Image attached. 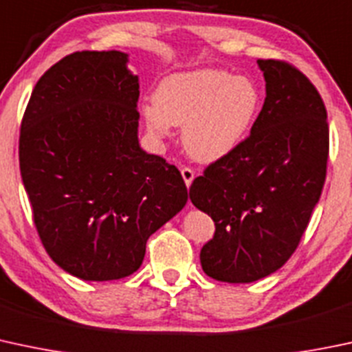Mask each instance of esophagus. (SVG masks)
Listing matches in <instances>:
<instances>
[{
	"mask_svg": "<svg viewBox=\"0 0 352 352\" xmlns=\"http://www.w3.org/2000/svg\"><path fill=\"white\" fill-rule=\"evenodd\" d=\"M180 172H182V177H184V182H186V186L190 187L192 180H194V177H195L194 170H192L190 166H182V168H180Z\"/></svg>",
	"mask_w": 352,
	"mask_h": 352,
	"instance_id": "obj_1",
	"label": "esophagus"
}]
</instances>
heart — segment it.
Instances as JSON below:
<instances>
[{
	"mask_svg": "<svg viewBox=\"0 0 352 352\" xmlns=\"http://www.w3.org/2000/svg\"><path fill=\"white\" fill-rule=\"evenodd\" d=\"M261 111V92L248 77L217 69L173 74L155 89L143 108L148 131L158 138L172 124L184 126L187 153L199 162H216L243 145Z\"/></svg>",
	"mask_w": 352,
	"mask_h": 352,
	"instance_id": "heart-1",
	"label": "heart"
}]
</instances>
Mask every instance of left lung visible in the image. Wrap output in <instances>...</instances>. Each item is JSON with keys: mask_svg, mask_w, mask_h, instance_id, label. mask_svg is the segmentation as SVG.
<instances>
[{"mask_svg": "<svg viewBox=\"0 0 352 352\" xmlns=\"http://www.w3.org/2000/svg\"><path fill=\"white\" fill-rule=\"evenodd\" d=\"M266 98L251 135L194 179L190 201L216 232L201 250L207 276L251 283L287 263L319 202L329 123L319 91L295 65L260 58Z\"/></svg>", "mask_w": 352, "mask_h": 352, "instance_id": "1", "label": "left lung"}]
</instances>
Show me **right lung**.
<instances>
[{"label": "right lung", "mask_w": 352, "mask_h": 352, "mask_svg": "<svg viewBox=\"0 0 352 352\" xmlns=\"http://www.w3.org/2000/svg\"><path fill=\"white\" fill-rule=\"evenodd\" d=\"M118 50L74 52L43 74L20 129V172L49 256L86 282L129 276L187 202L175 165L140 148L138 77Z\"/></svg>", "instance_id": "add662e5"}]
</instances>
